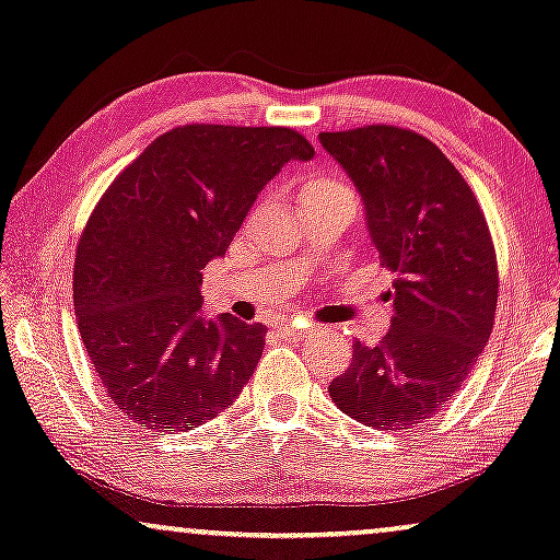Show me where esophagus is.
<instances>
[{
  "mask_svg": "<svg viewBox=\"0 0 560 560\" xmlns=\"http://www.w3.org/2000/svg\"><path fill=\"white\" fill-rule=\"evenodd\" d=\"M279 332L281 335H287L289 340H304V338H310V327L307 325H300L296 323V319H279Z\"/></svg>",
  "mask_w": 560,
  "mask_h": 560,
  "instance_id": "34e87169",
  "label": "esophagus"
}]
</instances>
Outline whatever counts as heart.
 <instances>
[{
  "label": "heart",
  "instance_id": "1",
  "mask_svg": "<svg viewBox=\"0 0 560 560\" xmlns=\"http://www.w3.org/2000/svg\"><path fill=\"white\" fill-rule=\"evenodd\" d=\"M348 189L346 184L338 182V178H330V176H319V178H312V182L304 186V194L302 199H310V197H323V194H332V191H342Z\"/></svg>",
  "mask_w": 560,
  "mask_h": 560
}]
</instances>
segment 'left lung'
Here are the masks:
<instances>
[{
    "instance_id": "left-lung-1",
    "label": "left lung",
    "mask_w": 560,
    "mask_h": 560,
    "mask_svg": "<svg viewBox=\"0 0 560 560\" xmlns=\"http://www.w3.org/2000/svg\"><path fill=\"white\" fill-rule=\"evenodd\" d=\"M353 178L371 241L394 279L389 332L355 342L330 384L340 412L366 428L401 432L448 405L494 327L499 271L479 199L445 153L394 125L319 132Z\"/></svg>"
}]
</instances>
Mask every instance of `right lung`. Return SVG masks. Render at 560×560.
I'll use <instances>...</instances> for the list:
<instances>
[{"instance_id": "1", "label": "right lung", "mask_w": 560, "mask_h": 560, "mask_svg": "<svg viewBox=\"0 0 560 560\" xmlns=\"http://www.w3.org/2000/svg\"><path fill=\"white\" fill-rule=\"evenodd\" d=\"M312 155L292 128L184 125L119 171L89 214L73 264L79 332L112 405L140 428H199L248 384L266 327L205 317L202 271L281 166Z\"/></svg>"}]
</instances>
